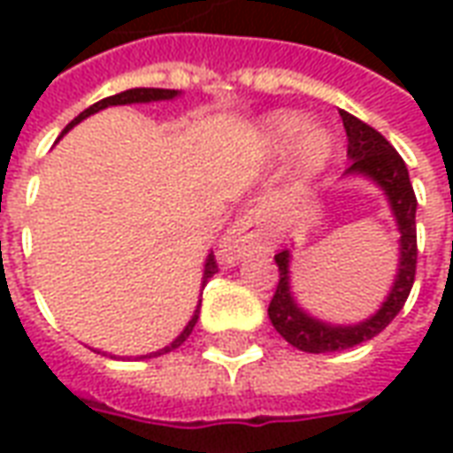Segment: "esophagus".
Returning a JSON list of instances; mask_svg holds the SVG:
<instances>
[{
	"label": "esophagus",
	"mask_w": 453,
	"mask_h": 453,
	"mask_svg": "<svg viewBox=\"0 0 453 453\" xmlns=\"http://www.w3.org/2000/svg\"><path fill=\"white\" fill-rule=\"evenodd\" d=\"M269 230H272L269 211L265 206L250 208L237 218L233 227L227 230V235L223 237V252L230 259L255 255L269 245Z\"/></svg>",
	"instance_id": "1"
}]
</instances>
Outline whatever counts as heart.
I'll return each instance as SVG.
<instances>
[{"instance_id":"obj_1","label":"heart","mask_w":453,"mask_h":453,"mask_svg":"<svg viewBox=\"0 0 453 453\" xmlns=\"http://www.w3.org/2000/svg\"><path fill=\"white\" fill-rule=\"evenodd\" d=\"M266 140L276 152L294 148V172L298 177H313L325 167L334 148L330 130L320 126L305 128L303 116L284 111L266 119Z\"/></svg>"}]
</instances>
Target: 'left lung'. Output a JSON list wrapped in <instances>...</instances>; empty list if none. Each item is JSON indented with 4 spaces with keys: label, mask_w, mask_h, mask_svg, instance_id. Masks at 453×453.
Listing matches in <instances>:
<instances>
[{
    "label": "left lung",
    "mask_w": 453,
    "mask_h": 453,
    "mask_svg": "<svg viewBox=\"0 0 453 453\" xmlns=\"http://www.w3.org/2000/svg\"><path fill=\"white\" fill-rule=\"evenodd\" d=\"M340 116L347 130V140H349L347 155L351 157V165L347 174H364L386 191L390 211L398 220L400 265L395 284L390 288L386 303L379 308V313L371 315L369 320L359 325H327L311 318L296 305L291 286H288V257H291L288 250L274 255L276 266H279V284L269 303V320L288 344L311 354L349 349L354 344H361L383 333L408 301L412 284H415V266H418V227H415L418 198L410 184L405 162L379 130L371 128L364 120L347 111H340Z\"/></svg>",
    "instance_id": "obj_1"
}]
</instances>
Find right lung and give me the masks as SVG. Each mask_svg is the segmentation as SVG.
Wrapping results in <instances>:
<instances>
[{
    "instance_id": "right-lung-1",
    "label": "right lung",
    "mask_w": 453,
    "mask_h": 453,
    "mask_svg": "<svg viewBox=\"0 0 453 453\" xmlns=\"http://www.w3.org/2000/svg\"><path fill=\"white\" fill-rule=\"evenodd\" d=\"M177 89H152V87H140V89H126V92L120 94H113V96H106V99H102V102L92 104L89 109H84L77 119L73 120V123H67V128L63 130V133H67V130L73 128V126H77L80 120H84L87 116H92V113L102 111V109H106V106H119V104H148V102H165V99H174L177 96ZM218 272V265H216V255L211 252V255L206 257V265H203V286L208 284V279L216 274ZM198 308H201V303H198ZM198 308L196 313L191 315V320H188V325L184 327V333L179 334L177 340L172 342L169 347H165V349L159 351H152V354H145V357H140V359H150V357H159V354H167V351L177 349L179 344H184L187 342V337L191 334V330H194V325H196L198 320Z\"/></svg>"
}]
</instances>
